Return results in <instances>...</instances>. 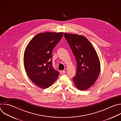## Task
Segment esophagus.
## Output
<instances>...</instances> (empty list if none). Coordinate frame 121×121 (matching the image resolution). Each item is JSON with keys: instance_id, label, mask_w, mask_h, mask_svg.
Listing matches in <instances>:
<instances>
[{"instance_id": "1", "label": "esophagus", "mask_w": 121, "mask_h": 121, "mask_svg": "<svg viewBox=\"0 0 121 121\" xmlns=\"http://www.w3.org/2000/svg\"><path fill=\"white\" fill-rule=\"evenodd\" d=\"M60 72L61 74L63 75V74H64L65 73V71H64V70H61Z\"/></svg>"}]
</instances>
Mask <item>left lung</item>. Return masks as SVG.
<instances>
[{
    "mask_svg": "<svg viewBox=\"0 0 121 121\" xmlns=\"http://www.w3.org/2000/svg\"><path fill=\"white\" fill-rule=\"evenodd\" d=\"M77 61V68L73 80L80 91L89 89L97 80L100 62L96 52L89 41L82 35L64 33Z\"/></svg>",
    "mask_w": 121,
    "mask_h": 121,
    "instance_id": "obj_1",
    "label": "left lung"
}]
</instances>
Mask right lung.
Wrapping results in <instances>:
<instances>
[{
	"instance_id": "add662e5",
	"label": "right lung",
	"mask_w": 121,
	"mask_h": 121,
	"mask_svg": "<svg viewBox=\"0 0 121 121\" xmlns=\"http://www.w3.org/2000/svg\"><path fill=\"white\" fill-rule=\"evenodd\" d=\"M63 32L39 33L29 42L25 51L24 65L30 79L46 89L57 78L59 73L52 65V51L61 40Z\"/></svg>"
}]
</instances>
